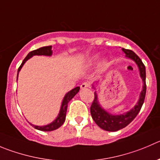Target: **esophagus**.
Wrapping results in <instances>:
<instances>
[{
    "label": "esophagus",
    "instance_id": "esophagus-1",
    "mask_svg": "<svg viewBox=\"0 0 160 160\" xmlns=\"http://www.w3.org/2000/svg\"><path fill=\"white\" fill-rule=\"evenodd\" d=\"M89 87H90V84H89V82H83L82 84L81 85V89H87V88H89Z\"/></svg>",
    "mask_w": 160,
    "mask_h": 160
}]
</instances>
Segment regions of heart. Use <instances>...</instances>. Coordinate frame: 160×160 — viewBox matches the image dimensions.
<instances>
[{
	"instance_id": "b5f03b06",
	"label": "heart",
	"mask_w": 160,
	"mask_h": 160,
	"mask_svg": "<svg viewBox=\"0 0 160 160\" xmlns=\"http://www.w3.org/2000/svg\"><path fill=\"white\" fill-rule=\"evenodd\" d=\"M97 60H98V56H93V57H92L90 60H89V63H95V62H97Z\"/></svg>"
}]
</instances>
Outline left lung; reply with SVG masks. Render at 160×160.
<instances>
[{
  "label": "left lung",
  "instance_id": "left-lung-1",
  "mask_svg": "<svg viewBox=\"0 0 160 160\" xmlns=\"http://www.w3.org/2000/svg\"><path fill=\"white\" fill-rule=\"evenodd\" d=\"M123 52L126 54V56L129 58L132 59L136 62L138 64V68L140 70V74L141 77L144 82V86H143V89L141 92V97H140L139 101L138 104L135 105L132 110L126 113L125 115H113L112 114L108 113L106 111L101 108V107L97 101V94L94 93V100L92 101V104L90 107V113L92 115V119L94 120L97 125L100 128L103 129L107 131H117L118 130L124 128L127 126H128L138 115L139 112L141 111V107L143 105V103L144 101L146 94V71H145V66L141 61L139 56L133 52L130 49H126V48H122Z\"/></svg>",
  "mask_w": 160,
  "mask_h": 160
}]
</instances>
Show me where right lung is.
<instances>
[{
	"mask_svg": "<svg viewBox=\"0 0 160 160\" xmlns=\"http://www.w3.org/2000/svg\"><path fill=\"white\" fill-rule=\"evenodd\" d=\"M52 46L49 45V46H45L42 47L40 48H38V49L33 50L30 52L28 53L26 58L24 59L22 63H21V65L19 66V69H18V73H17V78H18V74H19V71H20V69L22 68V67L23 66V64L25 63V62L27 61L28 59H30V57H32L33 56H35V55H38V56H40V55H44V56H51L52 55ZM80 89V87L78 86V87L74 88L72 90H71L70 92H68V93L65 95L64 98H63V102H62V105L61 108H60V113H59L58 116L56 118V120L52 122L50 124L47 125V126H43V127H38V126H34V125H32L33 127L37 130H42V131H52V130H56L58 129L59 127H60L63 124L65 121V118H66V112H67V108H68V102L76 95Z\"/></svg>",
	"mask_w": 160,
	"mask_h": 160,
	"instance_id": "right-lung-1",
	"label": "right lung"
}]
</instances>
